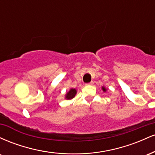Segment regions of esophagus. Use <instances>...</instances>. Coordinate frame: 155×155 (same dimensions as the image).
<instances>
[{
    "label": "esophagus",
    "instance_id": "34e87169",
    "mask_svg": "<svg viewBox=\"0 0 155 155\" xmlns=\"http://www.w3.org/2000/svg\"><path fill=\"white\" fill-rule=\"evenodd\" d=\"M94 84L93 81H90V83H87V84H87V85H92V84Z\"/></svg>",
    "mask_w": 155,
    "mask_h": 155
}]
</instances>
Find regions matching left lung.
Masks as SVG:
<instances>
[{
	"label": "left lung",
	"mask_w": 155,
	"mask_h": 155,
	"mask_svg": "<svg viewBox=\"0 0 155 155\" xmlns=\"http://www.w3.org/2000/svg\"><path fill=\"white\" fill-rule=\"evenodd\" d=\"M102 90L104 92H106V89L104 87H102Z\"/></svg>",
	"instance_id": "left-lung-1"
}]
</instances>
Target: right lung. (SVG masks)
<instances>
[{"label": "right lung", "mask_w": 155, "mask_h": 155, "mask_svg": "<svg viewBox=\"0 0 155 155\" xmlns=\"http://www.w3.org/2000/svg\"><path fill=\"white\" fill-rule=\"evenodd\" d=\"M76 92H76V89L71 88L67 92L66 95H65V99H67V100H71V99L74 98V97H75Z\"/></svg>", "instance_id": "obj_1"}]
</instances>
